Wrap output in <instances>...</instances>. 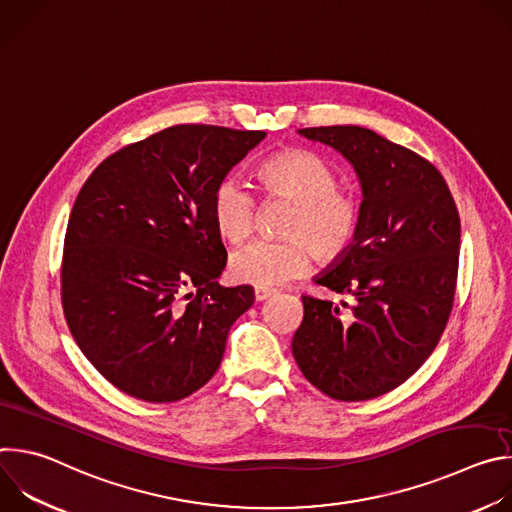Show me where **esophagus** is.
Listing matches in <instances>:
<instances>
[{
    "label": "esophagus",
    "instance_id": "34e87169",
    "mask_svg": "<svg viewBox=\"0 0 512 512\" xmlns=\"http://www.w3.org/2000/svg\"><path fill=\"white\" fill-rule=\"evenodd\" d=\"M275 294V289H269V287H255V300L257 302H263L267 298H271Z\"/></svg>",
    "mask_w": 512,
    "mask_h": 512
}]
</instances>
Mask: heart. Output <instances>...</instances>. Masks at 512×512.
Wrapping results in <instances>:
<instances>
[{
  "label": "heart",
  "instance_id": "obj_1",
  "mask_svg": "<svg viewBox=\"0 0 512 512\" xmlns=\"http://www.w3.org/2000/svg\"><path fill=\"white\" fill-rule=\"evenodd\" d=\"M259 176L271 198L294 202L283 235L287 241H255L233 253L235 281L273 287L308 271L312 257L330 263L352 245L360 204L338 188V174L316 154L289 150L267 158ZM212 221L227 241H245L255 225L257 200L239 176H225L212 190Z\"/></svg>",
  "mask_w": 512,
  "mask_h": 512
}]
</instances>
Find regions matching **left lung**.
Masks as SVG:
<instances>
[{
    "label": "left lung",
    "instance_id": "left-lung-1",
    "mask_svg": "<svg viewBox=\"0 0 512 512\" xmlns=\"http://www.w3.org/2000/svg\"><path fill=\"white\" fill-rule=\"evenodd\" d=\"M360 180V227L314 281L354 302L302 296L291 352L304 377L338 401H367L405 383L440 342L454 306L460 216L433 164L358 125L306 127Z\"/></svg>",
    "mask_w": 512,
    "mask_h": 512
}]
</instances>
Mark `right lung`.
<instances>
[{"mask_svg":"<svg viewBox=\"0 0 512 512\" xmlns=\"http://www.w3.org/2000/svg\"><path fill=\"white\" fill-rule=\"evenodd\" d=\"M265 131L174 125L101 162L72 206L62 308L72 338L119 391L180 401L206 385L251 285L216 279L227 249L212 190Z\"/></svg>","mask_w":512,"mask_h":512,"instance_id":"obj_1","label":"right lung"}]
</instances>
